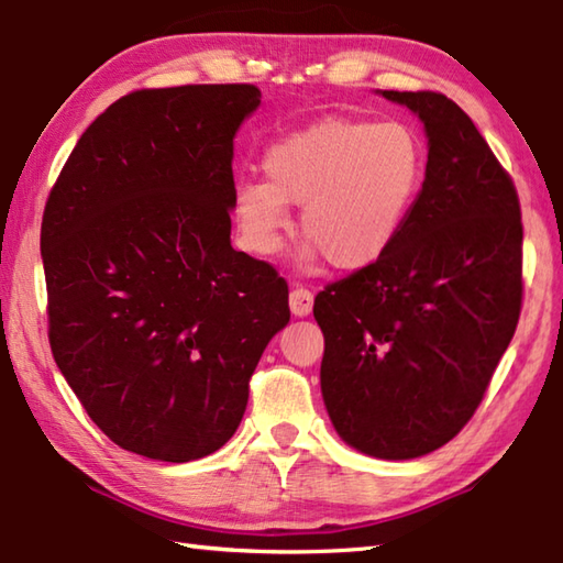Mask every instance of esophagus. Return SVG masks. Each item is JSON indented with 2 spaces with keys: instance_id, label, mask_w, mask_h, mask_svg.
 <instances>
[{
  "instance_id": "1",
  "label": "esophagus",
  "mask_w": 563,
  "mask_h": 563,
  "mask_svg": "<svg viewBox=\"0 0 563 563\" xmlns=\"http://www.w3.org/2000/svg\"><path fill=\"white\" fill-rule=\"evenodd\" d=\"M312 310V292L302 285H295L290 290V312L295 318H308Z\"/></svg>"
}]
</instances>
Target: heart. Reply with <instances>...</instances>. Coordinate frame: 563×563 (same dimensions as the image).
Instances as JSON below:
<instances>
[{
  "instance_id": "b5f03b06",
  "label": "heart",
  "mask_w": 563,
  "mask_h": 563,
  "mask_svg": "<svg viewBox=\"0 0 563 563\" xmlns=\"http://www.w3.org/2000/svg\"><path fill=\"white\" fill-rule=\"evenodd\" d=\"M263 178L233 190V218L247 253L268 258L300 206L302 258L342 273L365 271L395 245L422 186V146L402 123L325 117L275 139Z\"/></svg>"
}]
</instances>
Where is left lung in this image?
I'll return each mask as SVG.
<instances>
[{
  "instance_id": "1",
  "label": "left lung",
  "mask_w": 563,
  "mask_h": 563,
  "mask_svg": "<svg viewBox=\"0 0 563 563\" xmlns=\"http://www.w3.org/2000/svg\"><path fill=\"white\" fill-rule=\"evenodd\" d=\"M422 121L427 168L383 261L316 298L320 389L340 440L377 460L440 450L470 422L521 312L517 188L434 91H377Z\"/></svg>"
}]
</instances>
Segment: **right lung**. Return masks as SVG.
<instances>
[{
	"label": "right lung",
	"instance_id": "add662e5",
	"mask_svg": "<svg viewBox=\"0 0 563 563\" xmlns=\"http://www.w3.org/2000/svg\"><path fill=\"white\" fill-rule=\"evenodd\" d=\"M258 107L253 84L121 97L44 208L56 367L93 424L148 460L221 450L290 320L285 280L231 245L233 139Z\"/></svg>",
	"mask_w": 563,
	"mask_h": 563
}]
</instances>
